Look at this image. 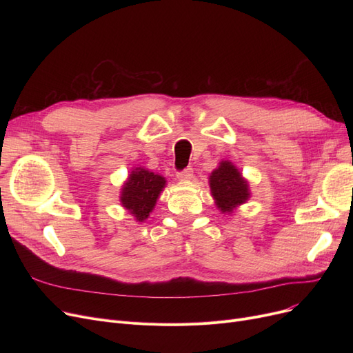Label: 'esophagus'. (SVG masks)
Masks as SVG:
<instances>
[{"mask_svg":"<svg viewBox=\"0 0 353 353\" xmlns=\"http://www.w3.org/2000/svg\"><path fill=\"white\" fill-rule=\"evenodd\" d=\"M193 177V169L192 167H186L183 172H179L177 173V179L181 180V181H186V180H190Z\"/></svg>","mask_w":353,"mask_h":353,"instance_id":"34e87169","label":"esophagus"}]
</instances>
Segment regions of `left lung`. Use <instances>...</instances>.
Here are the masks:
<instances>
[{
    "instance_id": "obj_1",
    "label": "left lung",
    "mask_w": 353,
    "mask_h": 353,
    "mask_svg": "<svg viewBox=\"0 0 353 353\" xmlns=\"http://www.w3.org/2000/svg\"><path fill=\"white\" fill-rule=\"evenodd\" d=\"M210 192L217 209L221 213H232L250 197L249 184L236 165L229 160H221L209 177Z\"/></svg>"
}]
</instances>
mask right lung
<instances>
[{
  "label": "right lung",
  "mask_w": 353,
  "mask_h": 353,
  "mask_svg": "<svg viewBox=\"0 0 353 353\" xmlns=\"http://www.w3.org/2000/svg\"><path fill=\"white\" fill-rule=\"evenodd\" d=\"M164 186L165 179L163 176L136 167L121 188V206L133 214L137 221H143L153 212Z\"/></svg>",
  "instance_id": "right-lung-1"
}]
</instances>
